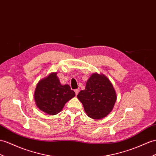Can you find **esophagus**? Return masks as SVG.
I'll use <instances>...</instances> for the list:
<instances>
[{
    "instance_id": "1",
    "label": "esophagus",
    "mask_w": 156,
    "mask_h": 156,
    "mask_svg": "<svg viewBox=\"0 0 156 156\" xmlns=\"http://www.w3.org/2000/svg\"><path fill=\"white\" fill-rule=\"evenodd\" d=\"M74 91H75L76 95H78V92H79V90H78V89H76V90H74Z\"/></svg>"
}]
</instances>
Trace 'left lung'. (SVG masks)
I'll return each mask as SVG.
<instances>
[{
    "mask_svg": "<svg viewBox=\"0 0 156 156\" xmlns=\"http://www.w3.org/2000/svg\"><path fill=\"white\" fill-rule=\"evenodd\" d=\"M77 98L89 117L101 119L113 110L117 100V94L112 83L103 74L93 73L86 82L84 90Z\"/></svg>",
    "mask_w": 156,
    "mask_h": 156,
    "instance_id": "left-lung-1",
    "label": "left lung"
}]
</instances>
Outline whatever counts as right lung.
Instances as JSON below:
<instances>
[{
    "label": "right lung",
    "instance_id": "obj_1",
    "mask_svg": "<svg viewBox=\"0 0 156 156\" xmlns=\"http://www.w3.org/2000/svg\"><path fill=\"white\" fill-rule=\"evenodd\" d=\"M57 73H51L38 82L34 91V99L38 108L50 115L58 114L75 92L69 85H62Z\"/></svg>",
    "mask_w": 156,
    "mask_h": 156
}]
</instances>
